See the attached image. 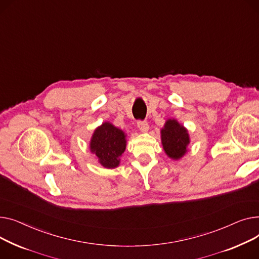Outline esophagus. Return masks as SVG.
<instances>
[{"label": "esophagus", "mask_w": 259, "mask_h": 259, "mask_svg": "<svg viewBox=\"0 0 259 259\" xmlns=\"http://www.w3.org/2000/svg\"><path fill=\"white\" fill-rule=\"evenodd\" d=\"M137 125H138L139 130H140L141 132H143V133H145V132H147V131L149 130V125H148V123H147V121L139 120L138 122H137Z\"/></svg>", "instance_id": "1"}]
</instances>
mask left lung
Instances as JSON below:
<instances>
[{
	"label": "left lung",
	"mask_w": 259,
	"mask_h": 259,
	"mask_svg": "<svg viewBox=\"0 0 259 259\" xmlns=\"http://www.w3.org/2000/svg\"><path fill=\"white\" fill-rule=\"evenodd\" d=\"M161 135L163 148L167 156L176 160L184 156L189 144V136L184 126L179 124L178 121L169 119L166 121Z\"/></svg>",
	"instance_id": "obj_1"
}]
</instances>
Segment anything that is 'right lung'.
Here are the masks:
<instances>
[{
	"instance_id": "right-lung-1",
	"label": "right lung",
	"mask_w": 259,
	"mask_h": 259,
	"mask_svg": "<svg viewBox=\"0 0 259 259\" xmlns=\"http://www.w3.org/2000/svg\"><path fill=\"white\" fill-rule=\"evenodd\" d=\"M125 143L124 133L111 123L105 122L94 132L90 146L102 166L106 168H115L119 165L120 156L124 153Z\"/></svg>"
}]
</instances>
